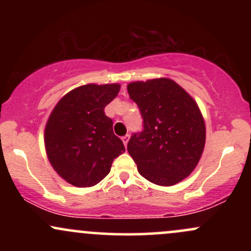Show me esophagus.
I'll return each mask as SVG.
<instances>
[{
	"mask_svg": "<svg viewBox=\"0 0 251 251\" xmlns=\"http://www.w3.org/2000/svg\"><path fill=\"white\" fill-rule=\"evenodd\" d=\"M128 139H129V135L128 134H126V135H124V137L122 138V140H123V143H124V145H125V148L126 146H127V143H128Z\"/></svg>",
	"mask_w": 251,
	"mask_h": 251,
	"instance_id": "esophagus-1",
	"label": "esophagus"
}]
</instances>
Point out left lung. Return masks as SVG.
Masks as SVG:
<instances>
[{
    "instance_id": "left-lung-1",
    "label": "left lung",
    "mask_w": 251,
    "mask_h": 251,
    "mask_svg": "<svg viewBox=\"0 0 251 251\" xmlns=\"http://www.w3.org/2000/svg\"><path fill=\"white\" fill-rule=\"evenodd\" d=\"M127 92L143 118V131L132 134L127 144L138 172L157 185L179 183L197 166L205 145L197 103L165 77L132 82Z\"/></svg>"
}]
</instances>
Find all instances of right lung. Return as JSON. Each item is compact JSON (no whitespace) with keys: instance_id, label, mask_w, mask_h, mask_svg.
Listing matches in <instances>:
<instances>
[{"instance_id":"obj_1","label":"right lung","mask_w":251,"mask_h":251,"mask_svg":"<svg viewBox=\"0 0 251 251\" xmlns=\"http://www.w3.org/2000/svg\"><path fill=\"white\" fill-rule=\"evenodd\" d=\"M120 86H80L57 102L45 129L48 159L60 177L77 188L93 186L108 175L125 152L113 133V122L103 112Z\"/></svg>"}]
</instances>
